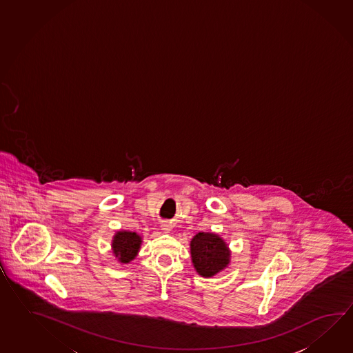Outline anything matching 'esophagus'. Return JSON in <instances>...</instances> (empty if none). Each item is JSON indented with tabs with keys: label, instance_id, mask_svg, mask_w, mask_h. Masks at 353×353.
Wrapping results in <instances>:
<instances>
[{
	"label": "esophagus",
	"instance_id": "obj_1",
	"mask_svg": "<svg viewBox=\"0 0 353 353\" xmlns=\"http://www.w3.org/2000/svg\"><path fill=\"white\" fill-rule=\"evenodd\" d=\"M171 223H168V221H163V223H161V230L165 231V232H170L171 231Z\"/></svg>",
	"mask_w": 353,
	"mask_h": 353
}]
</instances>
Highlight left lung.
I'll list each match as a JSON object with an SVG mask.
<instances>
[{
  "label": "left lung",
  "instance_id": "1",
  "mask_svg": "<svg viewBox=\"0 0 353 353\" xmlns=\"http://www.w3.org/2000/svg\"><path fill=\"white\" fill-rule=\"evenodd\" d=\"M190 250L194 268L203 278L220 273L230 263L228 244L214 232L196 234L190 243Z\"/></svg>",
  "mask_w": 353,
  "mask_h": 353
}]
</instances>
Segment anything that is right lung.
<instances>
[{
	"instance_id": "obj_1",
	"label": "right lung",
	"mask_w": 353,
	"mask_h": 353,
	"mask_svg": "<svg viewBox=\"0 0 353 353\" xmlns=\"http://www.w3.org/2000/svg\"><path fill=\"white\" fill-rule=\"evenodd\" d=\"M142 238L137 232L122 230L118 231L112 240V250L115 258L122 264H128L137 256Z\"/></svg>"
}]
</instances>
